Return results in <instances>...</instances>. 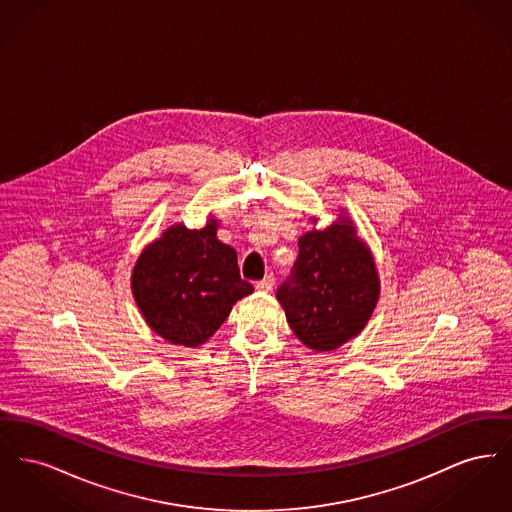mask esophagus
Wrapping results in <instances>:
<instances>
[{
  "label": "esophagus",
  "mask_w": 512,
  "mask_h": 512,
  "mask_svg": "<svg viewBox=\"0 0 512 512\" xmlns=\"http://www.w3.org/2000/svg\"><path fill=\"white\" fill-rule=\"evenodd\" d=\"M255 288H257V292L261 293L272 292V288H274V276H272V274H268L265 280H261V282H257V284H255Z\"/></svg>",
  "instance_id": "esophagus-1"
}]
</instances>
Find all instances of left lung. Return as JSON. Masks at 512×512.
<instances>
[{
    "mask_svg": "<svg viewBox=\"0 0 512 512\" xmlns=\"http://www.w3.org/2000/svg\"><path fill=\"white\" fill-rule=\"evenodd\" d=\"M340 211L330 226L299 238L293 274L276 292L297 340L318 353L359 336L380 297L374 255Z\"/></svg>",
    "mask_w": 512,
    "mask_h": 512,
    "instance_id": "obj_1",
    "label": "left lung"
}]
</instances>
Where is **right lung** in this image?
Masks as SVG:
<instances>
[{
	"label": "right lung",
	"instance_id": "obj_1",
	"mask_svg": "<svg viewBox=\"0 0 512 512\" xmlns=\"http://www.w3.org/2000/svg\"><path fill=\"white\" fill-rule=\"evenodd\" d=\"M213 215L199 230L174 222L147 244L132 268L130 288L147 326L172 345L199 347L253 292L240 278L234 247L217 238Z\"/></svg>",
	"mask_w": 512,
	"mask_h": 512
}]
</instances>
